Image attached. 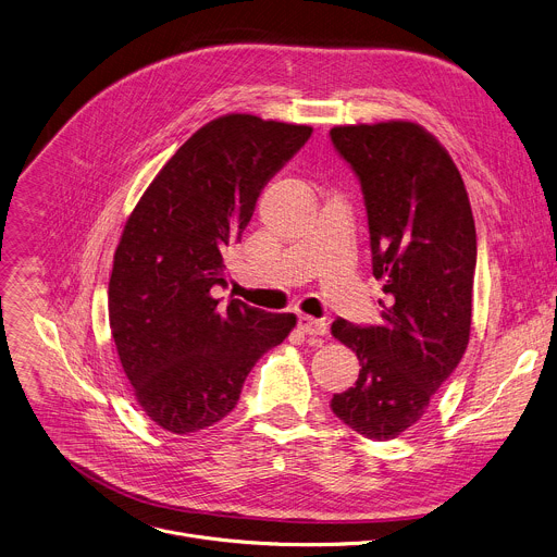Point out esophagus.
I'll use <instances>...</instances> for the list:
<instances>
[{"label":"esophagus","instance_id":"obj_1","mask_svg":"<svg viewBox=\"0 0 557 557\" xmlns=\"http://www.w3.org/2000/svg\"><path fill=\"white\" fill-rule=\"evenodd\" d=\"M298 327L307 336H325L330 330V323L323 319H312V317H300Z\"/></svg>","mask_w":557,"mask_h":557}]
</instances>
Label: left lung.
I'll return each instance as SVG.
<instances>
[{
    "mask_svg": "<svg viewBox=\"0 0 557 557\" xmlns=\"http://www.w3.org/2000/svg\"><path fill=\"white\" fill-rule=\"evenodd\" d=\"M330 137L360 181L372 270L387 294L381 325L332 323L360 362L332 411L369 441H392L424 416L467 349L473 214L454 159L418 123L336 126Z\"/></svg>",
    "mask_w": 557,
    "mask_h": 557,
    "instance_id": "8db88e82",
    "label": "left lung"
}]
</instances>
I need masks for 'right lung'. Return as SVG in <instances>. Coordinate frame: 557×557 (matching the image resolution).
Wrapping results in <instances>:
<instances>
[{
  "mask_svg": "<svg viewBox=\"0 0 557 557\" xmlns=\"http://www.w3.org/2000/svg\"><path fill=\"white\" fill-rule=\"evenodd\" d=\"M310 126L219 116L161 168L123 227L108 319L135 398L161 429L195 434L238 403L255 362L281 345L294 314L232 298L223 257L240 240L268 181L310 139Z\"/></svg>",
  "mask_w": 557,
  "mask_h": 557,
  "instance_id": "add662e5",
  "label": "right lung"
}]
</instances>
